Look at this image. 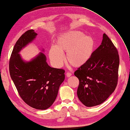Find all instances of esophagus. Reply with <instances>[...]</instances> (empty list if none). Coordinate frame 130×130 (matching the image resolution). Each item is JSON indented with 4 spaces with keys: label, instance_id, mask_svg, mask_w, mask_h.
Instances as JSON below:
<instances>
[{
    "label": "esophagus",
    "instance_id": "34e87169",
    "mask_svg": "<svg viewBox=\"0 0 130 130\" xmlns=\"http://www.w3.org/2000/svg\"><path fill=\"white\" fill-rule=\"evenodd\" d=\"M66 75L67 77H70L72 75V73H69V72H67V73H66Z\"/></svg>",
    "mask_w": 130,
    "mask_h": 130
}]
</instances>
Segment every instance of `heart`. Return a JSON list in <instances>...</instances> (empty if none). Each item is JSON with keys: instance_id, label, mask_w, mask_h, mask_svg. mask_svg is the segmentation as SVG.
<instances>
[{"instance_id": "1", "label": "heart", "mask_w": 130, "mask_h": 130, "mask_svg": "<svg viewBox=\"0 0 130 130\" xmlns=\"http://www.w3.org/2000/svg\"><path fill=\"white\" fill-rule=\"evenodd\" d=\"M95 41L92 37L84 35L78 31H73L62 35L56 41L55 46L49 51V57L53 65L61 67L64 61L63 54L66 52L67 61L74 67L85 64L92 56Z\"/></svg>"}]
</instances>
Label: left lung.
I'll use <instances>...</instances> for the list:
<instances>
[{
  "instance_id": "8db88e82",
  "label": "left lung",
  "mask_w": 130,
  "mask_h": 130,
  "mask_svg": "<svg viewBox=\"0 0 130 130\" xmlns=\"http://www.w3.org/2000/svg\"><path fill=\"white\" fill-rule=\"evenodd\" d=\"M119 56L118 50L105 34L102 43L74 75L79 80V99L85 106L102 104L114 91L118 84Z\"/></svg>"
}]
</instances>
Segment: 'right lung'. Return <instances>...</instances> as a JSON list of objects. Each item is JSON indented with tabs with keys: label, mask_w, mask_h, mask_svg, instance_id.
Wrapping results in <instances>:
<instances>
[{
	"label": "right lung",
	"mask_w": 130,
	"mask_h": 130,
	"mask_svg": "<svg viewBox=\"0 0 130 130\" xmlns=\"http://www.w3.org/2000/svg\"><path fill=\"white\" fill-rule=\"evenodd\" d=\"M37 35L34 30H30L19 39L11 55L9 72L25 103L36 109L46 110L55 101L59 86L64 80L65 71L51 67L42 52L30 61H25L21 58L19 52Z\"/></svg>",
	"instance_id": "1"
}]
</instances>
